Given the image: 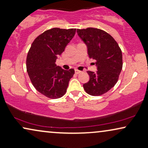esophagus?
Returning a JSON list of instances; mask_svg holds the SVG:
<instances>
[{
  "mask_svg": "<svg viewBox=\"0 0 148 148\" xmlns=\"http://www.w3.org/2000/svg\"><path fill=\"white\" fill-rule=\"evenodd\" d=\"M80 72H81V71H80V70H77V69L75 70V73H76V74H80Z\"/></svg>",
  "mask_w": 148,
  "mask_h": 148,
  "instance_id": "1",
  "label": "esophagus"
}]
</instances>
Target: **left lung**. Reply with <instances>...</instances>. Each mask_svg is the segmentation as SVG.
<instances>
[{
    "label": "left lung",
    "instance_id": "obj_1",
    "mask_svg": "<svg viewBox=\"0 0 148 148\" xmlns=\"http://www.w3.org/2000/svg\"><path fill=\"white\" fill-rule=\"evenodd\" d=\"M77 33L97 68L96 72L87 71L90 80L83 84L84 90L92 96L105 94L118 81L123 67L121 50L113 37L103 30L88 27L77 29Z\"/></svg>",
    "mask_w": 148,
    "mask_h": 148
}]
</instances>
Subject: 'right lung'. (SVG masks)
I'll use <instances>...</instances> for the list:
<instances>
[{
    "instance_id": "obj_1",
    "label": "right lung",
    "mask_w": 148,
    "mask_h": 148,
    "mask_svg": "<svg viewBox=\"0 0 148 148\" xmlns=\"http://www.w3.org/2000/svg\"><path fill=\"white\" fill-rule=\"evenodd\" d=\"M76 29L53 28L33 41L27 56V71L35 89L49 99L65 95L74 70H65L56 64L66 45L73 38Z\"/></svg>"
}]
</instances>
